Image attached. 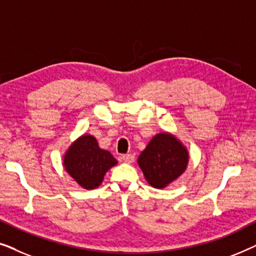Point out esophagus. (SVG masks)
I'll use <instances>...</instances> for the list:
<instances>
[{"instance_id": "obj_1", "label": "esophagus", "mask_w": 256, "mask_h": 256, "mask_svg": "<svg viewBox=\"0 0 256 256\" xmlns=\"http://www.w3.org/2000/svg\"><path fill=\"white\" fill-rule=\"evenodd\" d=\"M122 160H124V162L126 163H132L135 160V156L132 155V154H127V155L122 156Z\"/></svg>"}]
</instances>
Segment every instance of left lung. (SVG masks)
Here are the masks:
<instances>
[{
	"label": "left lung",
	"mask_w": 256,
	"mask_h": 256,
	"mask_svg": "<svg viewBox=\"0 0 256 256\" xmlns=\"http://www.w3.org/2000/svg\"><path fill=\"white\" fill-rule=\"evenodd\" d=\"M188 152L170 132L154 136L138 156V164L148 183L155 188H164L186 170Z\"/></svg>",
	"instance_id": "obj_1"
}]
</instances>
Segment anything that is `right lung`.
<instances>
[{
    "label": "right lung",
    "mask_w": 256,
    "mask_h": 256,
    "mask_svg": "<svg viewBox=\"0 0 256 256\" xmlns=\"http://www.w3.org/2000/svg\"><path fill=\"white\" fill-rule=\"evenodd\" d=\"M118 160L101 149L96 138L84 134L70 146L64 156V168L82 188L93 190L102 183L104 174Z\"/></svg>",
    "instance_id": "add662e5"
}]
</instances>
